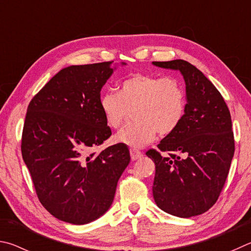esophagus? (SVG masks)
<instances>
[{"label": "esophagus", "instance_id": "34e87169", "mask_svg": "<svg viewBox=\"0 0 251 251\" xmlns=\"http://www.w3.org/2000/svg\"><path fill=\"white\" fill-rule=\"evenodd\" d=\"M130 154H131V159H132L133 161H137L139 159H141L142 155H143L141 152L137 150V149H130Z\"/></svg>", "mask_w": 251, "mask_h": 251}]
</instances>
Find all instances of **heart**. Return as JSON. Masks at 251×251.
Masks as SVG:
<instances>
[{"mask_svg":"<svg viewBox=\"0 0 251 251\" xmlns=\"http://www.w3.org/2000/svg\"><path fill=\"white\" fill-rule=\"evenodd\" d=\"M100 108L110 128L118 129L132 111L134 121L116 134L114 141L142 148L160 135H169L181 125L186 112V92L174 77L135 74L119 86L118 92L100 98Z\"/></svg>","mask_w":251,"mask_h":251,"instance_id":"1","label":"heart"}]
</instances>
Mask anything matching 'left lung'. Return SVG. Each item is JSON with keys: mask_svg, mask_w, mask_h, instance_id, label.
Wrapping results in <instances>:
<instances>
[{"mask_svg": "<svg viewBox=\"0 0 251 251\" xmlns=\"http://www.w3.org/2000/svg\"><path fill=\"white\" fill-rule=\"evenodd\" d=\"M152 64L181 73L186 89L183 121L157 146L169 155L147 152L155 164L153 197L162 210L173 216H197L216 203L229 172L235 152L230 112L216 87L188 61ZM176 152L186 156L179 158Z\"/></svg>", "mask_w": 251, "mask_h": 251, "instance_id": "1", "label": "left lung"}]
</instances>
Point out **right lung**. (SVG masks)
I'll use <instances>...</instances> for the list:
<instances>
[{
	"label": "right lung",
	"mask_w": 251,
	"mask_h": 251,
	"mask_svg": "<svg viewBox=\"0 0 251 251\" xmlns=\"http://www.w3.org/2000/svg\"><path fill=\"white\" fill-rule=\"evenodd\" d=\"M112 63L63 68L30 100L26 113L22 155L38 200L52 216L74 225L107 212L130 163L129 149L121 143L91 153L111 135L100 91L116 70Z\"/></svg>",
	"instance_id": "right-lung-1"
}]
</instances>
